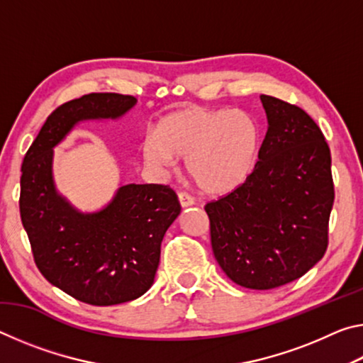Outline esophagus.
Here are the masks:
<instances>
[{"instance_id":"esophagus-1","label":"esophagus","mask_w":363,"mask_h":363,"mask_svg":"<svg viewBox=\"0 0 363 363\" xmlns=\"http://www.w3.org/2000/svg\"><path fill=\"white\" fill-rule=\"evenodd\" d=\"M177 196H179V203L182 208H187V206H192L195 203L194 196L189 195L187 192H179L177 194Z\"/></svg>"}]
</instances>
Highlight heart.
Masks as SVG:
<instances>
[{"mask_svg":"<svg viewBox=\"0 0 363 363\" xmlns=\"http://www.w3.org/2000/svg\"><path fill=\"white\" fill-rule=\"evenodd\" d=\"M261 145L257 123L243 110L186 107L163 116L155 138L143 143L144 160L167 168L174 157L203 192L229 194L248 179Z\"/></svg>","mask_w":363,"mask_h":363,"instance_id":"1","label":"heart"}]
</instances>
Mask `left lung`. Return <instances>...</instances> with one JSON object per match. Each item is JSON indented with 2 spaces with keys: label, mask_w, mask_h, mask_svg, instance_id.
Here are the masks:
<instances>
[{
  "label": "left lung",
  "mask_w": 363,
  "mask_h": 363,
  "mask_svg": "<svg viewBox=\"0 0 363 363\" xmlns=\"http://www.w3.org/2000/svg\"><path fill=\"white\" fill-rule=\"evenodd\" d=\"M267 133L240 187L206 203L211 247L237 285L272 290L322 259L335 187L331 155L317 123L303 108L261 96Z\"/></svg>",
  "instance_id": "obj_1"
}]
</instances>
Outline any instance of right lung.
<instances>
[{"mask_svg": "<svg viewBox=\"0 0 363 363\" xmlns=\"http://www.w3.org/2000/svg\"><path fill=\"white\" fill-rule=\"evenodd\" d=\"M133 96L91 93L48 116L22 163L21 219L36 267L49 284L93 306L133 301L155 279L164 232L179 216L173 189L123 184L107 206L82 213L56 190L54 147L79 121L116 120L136 106Z\"/></svg>", "mask_w": 363, "mask_h": 363, "instance_id": "right-lung-1", "label": "right lung"}]
</instances>
